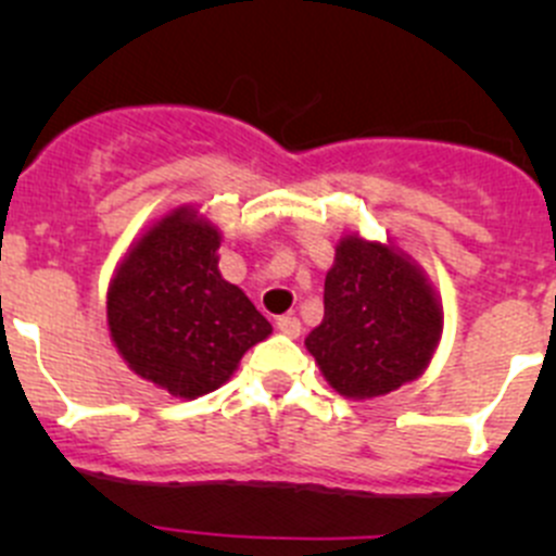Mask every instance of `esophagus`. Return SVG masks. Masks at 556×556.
<instances>
[{
	"label": "esophagus",
	"mask_w": 556,
	"mask_h": 556,
	"mask_svg": "<svg viewBox=\"0 0 556 556\" xmlns=\"http://www.w3.org/2000/svg\"><path fill=\"white\" fill-rule=\"evenodd\" d=\"M277 328H279V333L295 339V336H301V319L295 317V314H282V317L277 319Z\"/></svg>",
	"instance_id": "esophagus-1"
}]
</instances>
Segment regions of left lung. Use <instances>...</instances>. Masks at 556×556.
Masks as SVG:
<instances>
[{"mask_svg":"<svg viewBox=\"0 0 556 556\" xmlns=\"http://www.w3.org/2000/svg\"><path fill=\"white\" fill-rule=\"evenodd\" d=\"M323 304V325L306 336V350L346 397H377L412 382L439 344L433 290L392 247L341 239Z\"/></svg>","mask_w":556,"mask_h":556,"instance_id":"8db88e82","label":"left lung"}]
</instances>
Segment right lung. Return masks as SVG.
<instances>
[{
    "mask_svg": "<svg viewBox=\"0 0 556 556\" xmlns=\"http://www.w3.org/2000/svg\"><path fill=\"white\" fill-rule=\"evenodd\" d=\"M215 226L177 210L155 223L117 268L106 323L121 355L172 395L199 397L237 371L271 325L217 271Z\"/></svg>",
    "mask_w": 556,
    "mask_h": 556,
    "instance_id": "1",
    "label": "right lung"
}]
</instances>
